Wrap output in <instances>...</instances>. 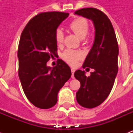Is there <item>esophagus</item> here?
Wrapping results in <instances>:
<instances>
[{
    "label": "esophagus",
    "instance_id": "1",
    "mask_svg": "<svg viewBox=\"0 0 133 133\" xmlns=\"http://www.w3.org/2000/svg\"><path fill=\"white\" fill-rule=\"evenodd\" d=\"M74 72H75V70L71 69V73H72V78H74Z\"/></svg>",
    "mask_w": 133,
    "mask_h": 133
}]
</instances>
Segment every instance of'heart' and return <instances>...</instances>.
I'll return each instance as SVG.
<instances>
[{
	"label": "heart",
	"instance_id": "obj_1",
	"mask_svg": "<svg viewBox=\"0 0 133 133\" xmlns=\"http://www.w3.org/2000/svg\"><path fill=\"white\" fill-rule=\"evenodd\" d=\"M69 28L79 38H85L89 32V25L85 19L78 18L72 21L69 25ZM56 43L61 44L63 41V33L60 29L57 30L55 34ZM83 53L80 50H66L62 54V58L70 65H75L81 59L83 58Z\"/></svg>",
	"mask_w": 133,
	"mask_h": 133
}]
</instances>
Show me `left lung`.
<instances>
[{
	"mask_svg": "<svg viewBox=\"0 0 133 133\" xmlns=\"http://www.w3.org/2000/svg\"><path fill=\"white\" fill-rule=\"evenodd\" d=\"M75 14L91 20L95 27V40L83 68L94 69L87 77L84 70H78L75 78L81 88L76 92L79 105L93 108L103 103L111 92L117 75L118 44L111 22L101 10L87 8L76 10Z\"/></svg>",
	"mask_w": 133,
	"mask_h": 133,
	"instance_id": "8db88e82",
	"label": "left lung"
}]
</instances>
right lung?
I'll return each mask as SVG.
<instances>
[{"label":"right lung","mask_w":133,"mask_h":133,"mask_svg":"<svg viewBox=\"0 0 133 133\" xmlns=\"http://www.w3.org/2000/svg\"><path fill=\"white\" fill-rule=\"evenodd\" d=\"M69 13H41L28 23L18 50V75L25 96L33 105L48 109L58 101V93L71 76L70 67L61 59L53 68L47 66L57 55V28Z\"/></svg>","instance_id":"obj_1"}]
</instances>
